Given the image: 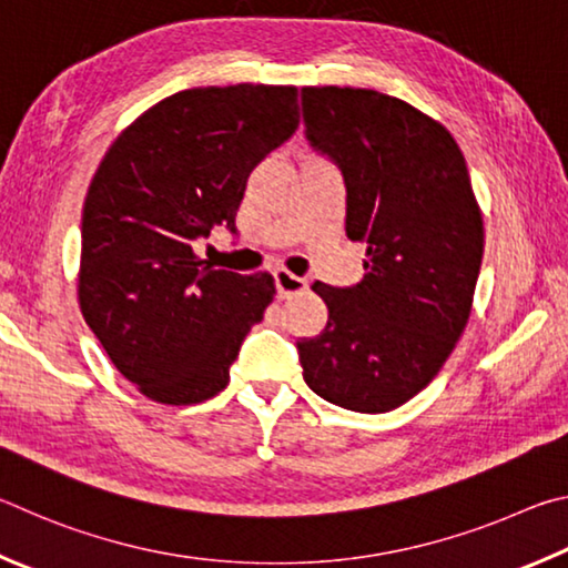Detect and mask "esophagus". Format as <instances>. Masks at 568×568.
I'll return each instance as SVG.
<instances>
[{
  "instance_id": "esophagus-1",
  "label": "esophagus",
  "mask_w": 568,
  "mask_h": 568,
  "mask_svg": "<svg viewBox=\"0 0 568 568\" xmlns=\"http://www.w3.org/2000/svg\"><path fill=\"white\" fill-rule=\"evenodd\" d=\"M274 286H276L278 300H290V296L302 294L306 290V282L302 276H294L292 272H286V268H276Z\"/></svg>"
}]
</instances>
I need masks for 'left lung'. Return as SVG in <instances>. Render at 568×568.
<instances>
[{"instance_id": "1", "label": "left lung", "mask_w": 568, "mask_h": 568, "mask_svg": "<svg viewBox=\"0 0 568 568\" xmlns=\"http://www.w3.org/2000/svg\"><path fill=\"white\" fill-rule=\"evenodd\" d=\"M310 144L342 169L346 236L366 274L314 282L329 322L296 342L304 382L344 409L384 414L429 384L471 314L484 219L449 129L402 99L354 87H304Z\"/></svg>"}]
</instances>
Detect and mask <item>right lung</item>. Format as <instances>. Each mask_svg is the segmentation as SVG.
<instances>
[{"label":"right lung","instance_id":"obj_1","mask_svg":"<svg viewBox=\"0 0 568 568\" xmlns=\"http://www.w3.org/2000/svg\"><path fill=\"white\" fill-rule=\"evenodd\" d=\"M300 126L296 87L184 89L109 146L82 212L79 310L124 379L159 404L212 399L274 300L272 274L209 266L194 242L234 232L246 179Z\"/></svg>","mask_w":568,"mask_h":568}]
</instances>
